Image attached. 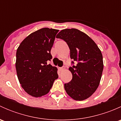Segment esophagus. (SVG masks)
Masks as SVG:
<instances>
[{"instance_id":"obj_1","label":"esophagus","mask_w":121,"mask_h":121,"mask_svg":"<svg viewBox=\"0 0 121 121\" xmlns=\"http://www.w3.org/2000/svg\"><path fill=\"white\" fill-rule=\"evenodd\" d=\"M65 69V67H63L59 68V70L60 71H62L64 70Z\"/></svg>"}]
</instances>
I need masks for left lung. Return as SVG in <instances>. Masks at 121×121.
Masks as SVG:
<instances>
[{"label":"left lung","mask_w":121,"mask_h":121,"mask_svg":"<svg viewBox=\"0 0 121 121\" xmlns=\"http://www.w3.org/2000/svg\"><path fill=\"white\" fill-rule=\"evenodd\" d=\"M56 37L67 43L71 58L77 62L69 68L73 78L64 84L65 91L76 101L86 99L97 90L101 81L104 68L101 50L87 35L78 29L62 30Z\"/></svg>","instance_id":"8db88e82"}]
</instances>
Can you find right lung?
I'll use <instances>...</instances> for the list:
<instances>
[{
  "label": "right lung",
  "instance_id": "1",
  "mask_svg": "<svg viewBox=\"0 0 121 121\" xmlns=\"http://www.w3.org/2000/svg\"><path fill=\"white\" fill-rule=\"evenodd\" d=\"M59 30L43 28L23 40L16 52V68L22 87L30 95L40 97L48 93L58 78L57 68L47 64Z\"/></svg>",
  "mask_w": 121,
  "mask_h": 121
}]
</instances>
